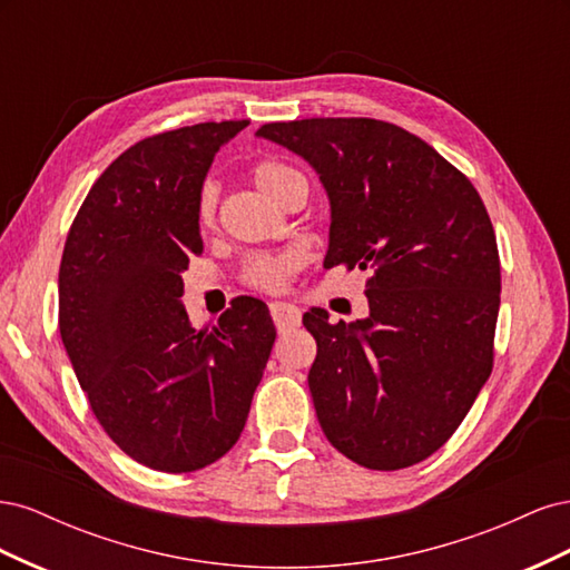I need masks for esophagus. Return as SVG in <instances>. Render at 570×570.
<instances>
[{
	"mask_svg": "<svg viewBox=\"0 0 570 570\" xmlns=\"http://www.w3.org/2000/svg\"><path fill=\"white\" fill-rule=\"evenodd\" d=\"M271 316L275 327H278V333L292 331V327H297L302 323V312L295 304H285V302H273L271 304Z\"/></svg>",
	"mask_w": 570,
	"mask_h": 570,
	"instance_id": "34e87169",
	"label": "esophagus"
}]
</instances>
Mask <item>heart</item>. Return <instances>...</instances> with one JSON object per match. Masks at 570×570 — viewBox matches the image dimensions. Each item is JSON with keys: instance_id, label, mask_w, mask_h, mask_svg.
<instances>
[{"instance_id": "1", "label": "heart", "mask_w": 570, "mask_h": 570, "mask_svg": "<svg viewBox=\"0 0 570 570\" xmlns=\"http://www.w3.org/2000/svg\"><path fill=\"white\" fill-rule=\"evenodd\" d=\"M252 183L268 195L273 202L283 204L292 193L306 189V178L299 168L281 159H258L249 166ZM218 216V185L209 178L204 180L197 195V220L199 226L212 228ZM299 268L297 254H256L245 264L243 278L247 285L266 292L285 289L292 275Z\"/></svg>"}]
</instances>
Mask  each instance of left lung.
<instances>
[{"instance_id": "obj_1", "label": "left lung", "mask_w": 570, "mask_h": 570, "mask_svg": "<svg viewBox=\"0 0 570 570\" xmlns=\"http://www.w3.org/2000/svg\"><path fill=\"white\" fill-rule=\"evenodd\" d=\"M256 135L321 176L333 209L325 268L371 273L368 318L304 314L327 442L373 471L428 459L492 373L502 271L485 204L459 168L385 120L304 118Z\"/></svg>"}]
</instances>
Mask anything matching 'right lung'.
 <instances>
[{
    "label": "right lung",
    "mask_w": 570,
    "mask_h": 570,
    "mask_svg": "<svg viewBox=\"0 0 570 570\" xmlns=\"http://www.w3.org/2000/svg\"><path fill=\"white\" fill-rule=\"evenodd\" d=\"M247 120L128 147L90 187L59 268V331L105 433L137 463L189 473L239 440L275 342L268 306L239 297L195 331L183 271L204 252L197 195Z\"/></svg>",
    "instance_id": "add662e5"
}]
</instances>
